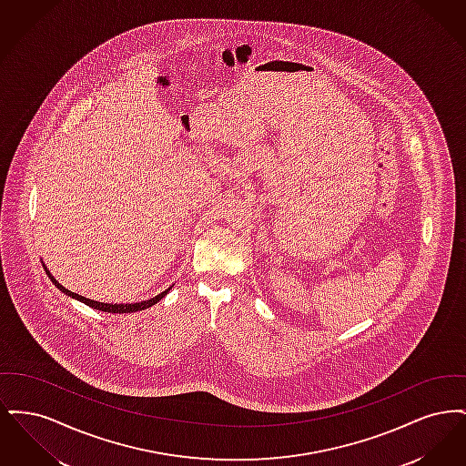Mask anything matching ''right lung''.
Wrapping results in <instances>:
<instances>
[{
	"label": "right lung",
	"mask_w": 466,
	"mask_h": 466,
	"mask_svg": "<svg viewBox=\"0 0 466 466\" xmlns=\"http://www.w3.org/2000/svg\"><path fill=\"white\" fill-rule=\"evenodd\" d=\"M45 270H46V268H45ZM46 274H48V278L52 279V283H54L57 289H61L63 293L69 295V297H73V299H76V300H80V302L87 304L89 308H94V309L106 310V312H118V314H124V312H136V310H143L147 309V308H152L154 304H157V302H158L164 295H167V291H169V289H166V291L158 293V295L154 297V299L145 300V302H137V304H105V302H96V300L86 299V297H82V295H78V293L69 291V289H65L63 285H59V283L54 279V276H50V272H48V270H46Z\"/></svg>",
	"instance_id": "add662e5"
}]
</instances>
